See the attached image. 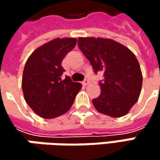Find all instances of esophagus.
Segmentation results:
<instances>
[{"mask_svg":"<svg viewBox=\"0 0 160 160\" xmlns=\"http://www.w3.org/2000/svg\"><path fill=\"white\" fill-rule=\"evenodd\" d=\"M90 83V80H88V79H85V80L82 81V84L84 85V86H86V85H88Z\"/></svg>","mask_w":160,"mask_h":160,"instance_id":"34e87169","label":"esophagus"}]
</instances>
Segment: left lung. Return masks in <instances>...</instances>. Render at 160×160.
<instances>
[{"label":"left lung","instance_id":"left-lung-1","mask_svg":"<svg viewBox=\"0 0 160 160\" xmlns=\"http://www.w3.org/2000/svg\"><path fill=\"white\" fill-rule=\"evenodd\" d=\"M78 46L94 73L102 72L101 94L92 100L96 110L112 118L125 116L137 102L143 83L139 62L126 46L104 38H79Z\"/></svg>","mask_w":160,"mask_h":160}]
</instances>
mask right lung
I'll return each instance as SVG.
<instances>
[{
    "instance_id": "right-lung-1",
    "label": "right lung",
    "mask_w": 160,
    "mask_h": 160,
    "mask_svg": "<svg viewBox=\"0 0 160 160\" xmlns=\"http://www.w3.org/2000/svg\"><path fill=\"white\" fill-rule=\"evenodd\" d=\"M77 39H54L37 48L26 62L22 90L30 108L43 118H53L69 110L77 93L80 82L69 77L61 78L65 69L64 57L75 47Z\"/></svg>"
}]
</instances>
